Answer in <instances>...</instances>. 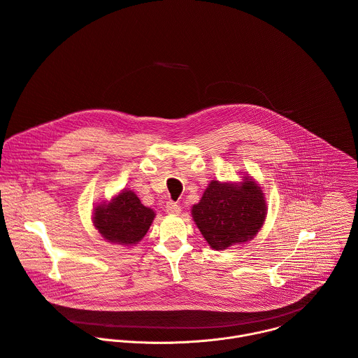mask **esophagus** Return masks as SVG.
Wrapping results in <instances>:
<instances>
[{
	"mask_svg": "<svg viewBox=\"0 0 358 358\" xmlns=\"http://www.w3.org/2000/svg\"><path fill=\"white\" fill-rule=\"evenodd\" d=\"M166 212L169 215H178L181 212V208L176 202H167L166 203Z\"/></svg>",
	"mask_w": 358,
	"mask_h": 358,
	"instance_id": "esophagus-1",
	"label": "esophagus"
}]
</instances>
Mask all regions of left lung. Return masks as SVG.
<instances>
[{
    "label": "left lung",
    "mask_w": 358,
    "mask_h": 358,
    "mask_svg": "<svg viewBox=\"0 0 358 358\" xmlns=\"http://www.w3.org/2000/svg\"><path fill=\"white\" fill-rule=\"evenodd\" d=\"M191 215L206 243L215 250H226L255 239L266 222L267 201L249 174L239 182L212 180L199 202L192 205Z\"/></svg>",
    "instance_id": "left-lung-1"
}]
</instances>
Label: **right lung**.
<instances>
[{
	"label": "right lung",
	"instance_id": "obj_1",
	"mask_svg": "<svg viewBox=\"0 0 358 358\" xmlns=\"http://www.w3.org/2000/svg\"><path fill=\"white\" fill-rule=\"evenodd\" d=\"M155 216L132 189L124 188L110 201L94 206L92 224L105 242L131 248L143 239Z\"/></svg>",
	"mask_w": 358,
	"mask_h": 358
}]
</instances>
